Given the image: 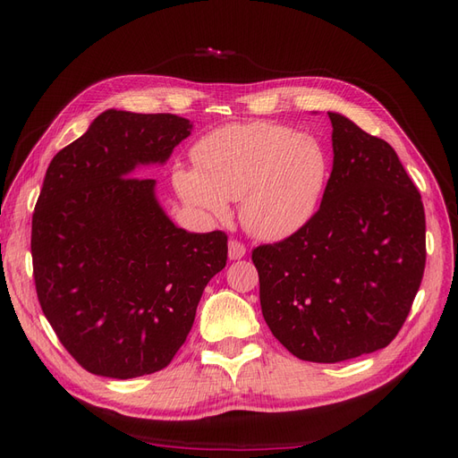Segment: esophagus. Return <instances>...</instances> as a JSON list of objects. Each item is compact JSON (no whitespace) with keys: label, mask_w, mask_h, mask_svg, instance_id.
<instances>
[{"label":"esophagus","mask_w":458,"mask_h":458,"mask_svg":"<svg viewBox=\"0 0 458 458\" xmlns=\"http://www.w3.org/2000/svg\"><path fill=\"white\" fill-rule=\"evenodd\" d=\"M246 254V246L239 241H229V259H241Z\"/></svg>","instance_id":"34e87169"}]
</instances>
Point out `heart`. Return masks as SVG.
<instances>
[{
    "label": "heart",
    "instance_id": "1",
    "mask_svg": "<svg viewBox=\"0 0 458 458\" xmlns=\"http://www.w3.org/2000/svg\"><path fill=\"white\" fill-rule=\"evenodd\" d=\"M197 165L177 168L174 185L191 210L225 217L241 199V221L261 241L306 227L328 183L330 160L317 137L273 122L227 123L192 148Z\"/></svg>",
    "mask_w": 458,
    "mask_h": 458
}]
</instances>
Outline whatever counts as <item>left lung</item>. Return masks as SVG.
<instances>
[{
  "instance_id": "1",
  "label": "left lung",
  "mask_w": 458,
  "mask_h": 458,
  "mask_svg": "<svg viewBox=\"0 0 458 458\" xmlns=\"http://www.w3.org/2000/svg\"><path fill=\"white\" fill-rule=\"evenodd\" d=\"M321 208L288 239L258 246L261 313L303 361L338 363L386 348L426 266L420 192L395 150L338 113Z\"/></svg>"
}]
</instances>
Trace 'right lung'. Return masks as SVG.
I'll return each instance as SVG.
<instances>
[{
  "label": "right lung",
  "instance_id": "1",
  "mask_svg": "<svg viewBox=\"0 0 458 458\" xmlns=\"http://www.w3.org/2000/svg\"><path fill=\"white\" fill-rule=\"evenodd\" d=\"M191 131L175 114L108 108L46 172L32 216L36 293L66 352L97 377L168 367L227 263L224 231L177 227L155 179L133 177L168 162Z\"/></svg>",
  "mask_w": 458,
  "mask_h": 458
}]
</instances>
